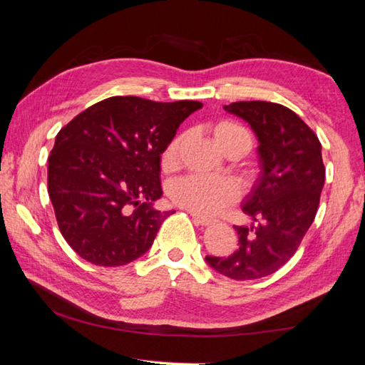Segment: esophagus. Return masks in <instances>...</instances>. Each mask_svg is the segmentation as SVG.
I'll return each mask as SVG.
<instances>
[{
    "label": "esophagus",
    "instance_id": "34e87169",
    "mask_svg": "<svg viewBox=\"0 0 365 365\" xmlns=\"http://www.w3.org/2000/svg\"><path fill=\"white\" fill-rule=\"evenodd\" d=\"M190 214H191V217H193V222H195L196 225H202V227H206V225H211V224H212V220L201 217V215H197V214H195V212H190Z\"/></svg>",
    "mask_w": 365,
    "mask_h": 365
}]
</instances>
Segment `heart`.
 <instances>
[{"instance_id":"obj_1","label":"heart","mask_w":365,"mask_h":365,"mask_svg":"<svg viewBox=\"0 0 365 365\" xmlns=\"http://www.w3.org/2000/svg\"><path fill=\"white\" fill-rule=\"evenodd\" d=\"M215 143L222 151L230 145H242L245 153L250 151L251 137L242 125L235 122H219L212 130ZM180 138L172 140L163 153V165L170 168L175 164ZM169 195L175 205L197 215H214L238 197V188L232 180L220 177L187 175L172 182Z\"/></svg>"}]
</instances>
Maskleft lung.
<instances>
[{"instance_id":"obj_1","label":"left lung","mask_w":365,"mask_h":365,"mask_svg":"<svg viewBox=\"0 0 365 365\" xmlns=\"http://www.w3.org/2000/svg\"><path fill=\"white\" fill-rule=\"evenodd\" d=\"M224 109L248 122L257 138L261 172L242 206L257 224L235 227L238 248L206 262L228 279L256 280L289 261L316 217L325 182L322 145L282 104L238 101Z\"/></svg>"}]
</instances>
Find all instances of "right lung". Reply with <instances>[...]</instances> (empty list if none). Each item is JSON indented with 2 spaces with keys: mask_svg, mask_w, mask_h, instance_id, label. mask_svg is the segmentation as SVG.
Segmentation results:
<instances>
[{
  "mask_svg": "<svg viewBox=\"0 0 365 365\" xmlns=\"http://www.w3.org/2000/svg\"><path fill=\"white\" fill-rule=\"evenodd\" d=\"M201 108L113 96L61 128L48 159V193L59 230L80 257L117 267L151 248L175 212L151 207L163 196L160 154Z\"/></svg>",
  "mask_w": 365,
  "mask_h": 365,
  "instance_id": "right-lung-1",
  "label": "right lung"
}]
</instances>
